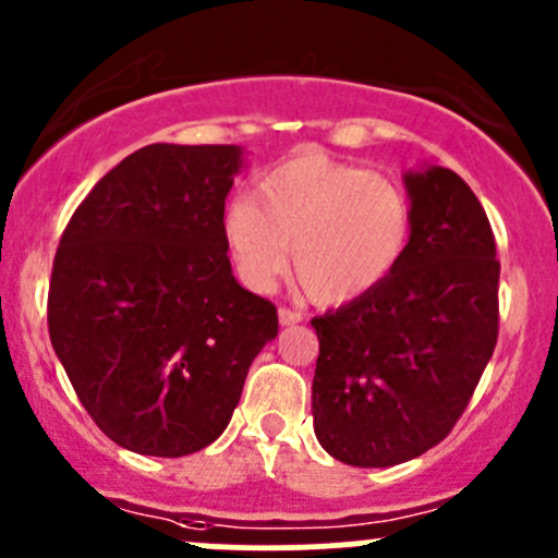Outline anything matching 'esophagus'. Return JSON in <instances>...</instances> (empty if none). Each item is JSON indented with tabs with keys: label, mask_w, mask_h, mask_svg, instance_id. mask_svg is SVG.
Instances as JSON below:
<instances>
[{
	"label": "esophagus",
	"mask_w": 558,
	"mask_h": 558,
	"mask_svg": "<svg viewBox=\"0 0 558 558\" xmlns=\"http://www.w3.org/2000/svg\"><path fill=\"white\" fill-rule=\"evenodd\" d=\"M278 320L283 326H294V324H300L302 320V313H296V311H291V307H280L278 311Z\"/></svg>",
	"instance_id": "obj_1"
}]
</instances>
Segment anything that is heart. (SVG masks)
<instances>
[{
	"mask_svg": "<svg viewBox=\"0 0 558 558\" xmlns=\"http://www.w3.org/2000/svg\"><path fill=\"white\" fill-rule=\"evenodd\" d=\"M410 199L397 180L305 150L262 174L253 199L223 213L234 272L267 294L291 264L320 305H342L378 289L410 240Z\"/></svg>",
	"mask_w": 558,
	"mask_h": 558,
	"instance_id": "obj_1",
	"label": "heart"
}]
</instances>
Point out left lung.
I'll return each mask as SVG.
<instances>
[{
  "label": "left lung",
  "mask_w": 558,
  "mask_h": 558,
  "mask_svg": "<svg viewBox=\"0 0 558 558\" xmlns=\"http://www.w3.org/2000/svg\"><path fill=\"white\" fill-rule=\"evenodd\" d=\"M410 240L378 289L313 318V426L342 464L393 466L464 413L499 331V262L477 196L446 167L404 174Z\"/></svg>",
  "instance_id": "obj_1"
}]
</instances>
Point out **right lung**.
I'll use <instances>...</instances> for the list:
<instances>
[{
    "mask_svg": "<svg viewBox=\"0 0 558 558\" xmlns=\"http://www.w3.org/2000/svg\"><path fill=\"white\" fill-rule=\"evenodd\" d=\"M240 145L154 143L81 202L53 258L48 331L94 424L143 456H189L229 426L272 302L234 280L223 205Z\"/></svg>",
    "mask_w": 558,
    "mask_h": 558,
    "instance_id": "1",
    "label": "right lung"
}]
</instances>
